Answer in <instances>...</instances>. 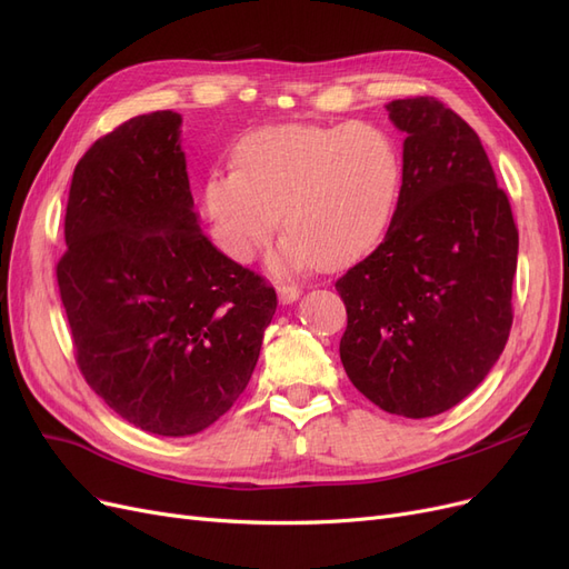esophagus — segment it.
Wrapping results in <instances>:
<instances>
[{"label":"esophagus","mask_w":569,"mask_h":569,"mask_svg":"<svg viewBox=\"0 0 569 569\" xmlns=\"http://www.w3.org/2000/svg\"><path fill=\"white\" fill-rule=\"evenodd\" d=\"M278 295H280L282 303H291L301 297V287L295 282H282V284H278Z\"/></svg>","instance_id":"1"}]
</instances>
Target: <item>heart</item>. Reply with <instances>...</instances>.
<instances>
[{
	"mask_svg": "<svg viewBox=\"0 0 569 569\" xmlns=\"http://www.w3.org/2000/svg\"><path fill=\"white\" fill-rule=\"evenodd\" d=\"M237 170H216L203 206L218 244L237 261L270 242L282 216L289 237L278 268L341 266L372 249L393 216L401 153L368 123L274 126L247 134Z\"/></svg>",
	"mask_w": 569,
	"mask_h": 569,
	"instance_id": "obj_1",
	"label": "heart"
}]
</instances>
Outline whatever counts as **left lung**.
<instances>
[{
  "label": "left lung",
  "mask_w": 569,
  "mask_h": 569,
  "mask_svg": "<svg viewBox=\"0 0 569 569\" xmlns=\"http://www.w3.org/2000/svg\"><path fill=\"white\" fill-rule=\"evenodd\" d=\"M406 132L389 230L335 282L347 306L339 356L353 387L393 416L453 408L503 353L518 226L477 132L435 97L393 99Z\"/></svg>",
  "instance_id": "8db88e82"
}]
</instances>
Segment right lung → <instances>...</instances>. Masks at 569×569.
<instances>
[{
  "instance_id": "1",
  "label": "right lung",
  "mask_w": 569,
  "mask_h": 569,
  "mask_svg": "<svg viewBox=\"0 0 569 569\" xmlns=\"http://www.w3.org/2000/svg\"><path fill=\"white\" fill-rule=\"evenodd\" d=\"M180 113L134 116L84 151L57 263L76 363L130 425L187 437L251 380L278 295L199 228Z\"/></svg>"
}]
</instances>
